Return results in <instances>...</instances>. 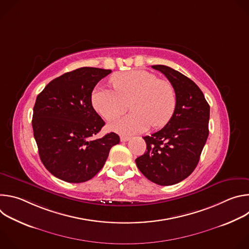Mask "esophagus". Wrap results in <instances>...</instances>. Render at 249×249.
<instances>
[{"label":"esophagus","mask_w":249,"mask_h":249,"mask_svg":"<svg viewBox=\"0 0 249 249\" xmlns=\"http://www.w3.org/2000/svg\"><path fill=\"white\" fill-rule=\"evenodd\" d=\"M130 139H131V138L128 137V136H121V137H120L121 142H127V141H129Z\"/></svg>","instance_id":"obj_1"}]
</instances>
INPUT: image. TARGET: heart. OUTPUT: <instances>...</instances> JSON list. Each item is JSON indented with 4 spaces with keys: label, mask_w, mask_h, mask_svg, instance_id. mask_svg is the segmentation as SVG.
<instances>
[{
    "label": "heart",
    "mask_w": 249,
    "mask_h": 249,
    "mask_svg": "<svg viewBox=\"0 0 249 249\" xmlns=\"http://www.w3.org/2000/svg\"><path fill=\"white\" fill-rule=\"evenodd\" d=\"M113 89H95L91 104L97 113L109 122L126 111L130 102L132 113L111 124L110 128L122 134H135L164 126L176 107V94L171 83L148 71L131 70L115 74L111 80Z\"/></svg>",
    "instance_id": "obj_1"
}]
</instances>
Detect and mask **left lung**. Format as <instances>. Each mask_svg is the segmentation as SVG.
<instances>
[{
  "label": "left lung",
  "mask_w": 249,
  "mask_h": 249,
  "mask_svg": "<svg viewBox=\"0 0 249 249\" xmlns=\"http://www.w3.org/2000/svg\"><path fill=\"white\" fill-rule=\"evenodd\" d=\"M171 83L176 94L175 111L167 124L144 137L147 151L136 159L140 171L159 185H173L197 166L209 135L210 106L199 87L167 66H152Z\"/></svg>",
  "instance_id": "left-lung-1"
}]
</instances>
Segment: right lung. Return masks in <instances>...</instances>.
I'll return each instance as SVG.
<instances>
[{
  "label": "right lung",
  "instance_id": "right-lung-1",
  "mask_svg": "<svg viewBox=\"0 0 249 249\" xmlns=\"http://www.w3.org/2000/svg\"><path fill=\"white\" fill-rule=\"evenodd\" d=\"M111 70L83 67L51 81L37 95L32 129L40 160L49 172L70 183L91 179L120 138L111 132L92 139L104 126L91 92Z\"/></svg>",
  "mask_w": 249,
  "mask_h": 249
}]
</instances>
